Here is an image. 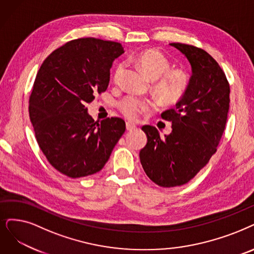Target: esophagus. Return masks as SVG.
I'll list each match as a JSON object with an SVG mask.
<instances>
[{
  "label": "esophagus",
  "instance_id": "34e87169",
  "mask_svg": "<svg viewBox=\"0 0 254 254\" xmlns=\"http://www.w3.org/2000/svg\"><path fill=\"white\" fill-rule=\"evenodd\" d=\"M135 128H136V125L133 124V123H131V122H127V123H126V129H127L128 131L134 130Z\"/></svg>",
  "mask_w": 254,
  "mask_h": 254
}]
</instances>
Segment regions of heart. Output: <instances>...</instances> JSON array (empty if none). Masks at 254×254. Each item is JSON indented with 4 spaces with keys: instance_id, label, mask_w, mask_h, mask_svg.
I'll list each match as a JSON object with an SVG mask.
<instances>
[{
    "instance_id": "obj_1",
    "label": "heart",
    "mask_w": 254,
    "mask_h": 254,
    "mask_svg": "<svg viewBox=\"0 0 254 254\" xmlns=\"http://www.w3.org/2000/svg\"><path fill=\"white\" fill-rule=\"evenodd\" d=\"M145 74L155 80L153 90L159 99L167 104H175L187 94L190 77L184 69H171V63L166 55L157 50H146L132 57ZM125 70V64H120L114 74V82L119 83ZM153 104L147 99L128 96L120 102V110L127 119L136 120L141 114L150 113Z\"/></svg>"
}]
</instances>
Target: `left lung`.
I'll return each instance as SVG.
<instances>
[{"mask_svg": "<svg viewBox=\"0 0 254 254\" xmlns=\"http://www.w3.org/2000/svg\"><path fill=\"white\" fill-rule=\"evenodd\" d=\"M188 58L191 77L185 97L161 118L172 122V132L160 137L155 127H141L147 145L140 150V164L147 176L159 187L186 185L216 153L224 132L230 87L216 60L200 48L172 43Z\"/></svg>", "mask_w": 254, "mask_h": 254, "instance_id": "left-lung-1", "label": "left lung"}]
</instances>
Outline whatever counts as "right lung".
<instances>
[{
  "label": "right lung",
  "instance_id": "right-lung-1",
  "mask_svg": "<svg viewBox=\"0 0 254 254\" xmlns=\"http://www.w3.org/2000/svg\"><path fill=\"white\" fill-rule=\"evenodd\" d=\"M121 44L85 37L51 53L39 67L29 99V116L40 150L57 171L70 178L102 170L126 129L124 120L98 123L86 103L107 89Z\"/></svg>",
  "mask_w": 254,
  "mask_h": 254
}]
</instances>
